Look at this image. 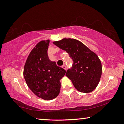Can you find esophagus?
Segmentation results:
<instances>
[{
    "mask_svg": "<svg viewBox=\"0 0 124 124\" xmlns=\"http://www.w3.org/2000/svg\"><path fill=\"white\" fill-rule=\"evenodd\" d=\"M62 67L64 69V70H67V67H66V66H65V65H63V66H62Z\"/></svg>",
    "mask_w": 124,
    "mask_h": 124,
    "instance_id": "esophagus-1",
    "label": "esophagus"
}]
</instances>
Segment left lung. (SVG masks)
Listing matches in <instances>:
<instances>
[{
	"label": "left lung",
	"mask_w": 124,
	"mask_h": 124,
	"mask_svg": "<svg viewBox=\"0 0 124 124\" xmlns=\"http://www.w3.org/2000/svg\"><path fill=\"white\" fill-rule=\"evenodd\" d=\"M66 51L73 60L72 68L67 71L70 79L78 91L89 93L95 90L102 75V64L98 56L81 41L75 39L64 38L53 42Z\"/></svg>",
	"instance_id": "8db88e82"
}]
</instances>
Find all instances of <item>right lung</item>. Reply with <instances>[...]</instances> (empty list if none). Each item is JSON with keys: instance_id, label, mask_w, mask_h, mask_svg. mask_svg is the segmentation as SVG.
<instances>
[{"instance_id": "add662e5", "label": "right lung", "mask_w": 124, "mask_h": 124, "mask_svg": "<svg viewBox=\"0 0 124 124\" xmlns=\"http://www.w3.org/2000/svg\"><path fill=\"white\" fill-rule=\"evenodd\" d=\"M50 40L39 42L29 54L23 70L25 80L35 95L45 100H51L58 95L60 80L66 71L51 61L47 54Z\"/></svg>"}]
</instances>
